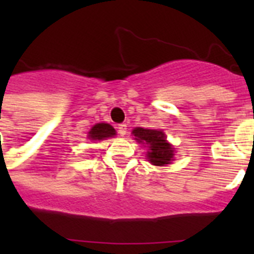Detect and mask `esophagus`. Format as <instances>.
I'll list each match as a JSON object with an SVG mask.
<instances>
[{
    "mask_svg": "<svg viewBox=\"0 0 254 254\" xmlns=\"http://www.w3.org/2000/svg\"><path fill=\"white\" fill-rule=\"evenodd\" d=\"M117 131H118V134H121V136H125V134L127 133V126H126L125 123H122V125H118L117 126Z\"/></svg>",
    "mask_w": 254,
    "mask_h": 254,
    "instance_id": "1",
    "label": "esophagus"
}]
</instances>
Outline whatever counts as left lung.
<instances>
[{"label": "left lung", "instance_id": "obj_1", "mask_svg": "<svg viewBox=\"0 0 254 254\" xmlns=\"http://www.w3.org/2000/svg\"><path fill=\"white\" fill-rule=\"evenodd\" d=\"M133 136L138 142L149 145L150 151L147 152V159L154 165H165L170 164L173 160V149L169 143L165 141V136L161 131L156 129H145V128H134L132 131Z\"/></svg>", "mask_w": 254, "mask_h": 254}]
</instances>
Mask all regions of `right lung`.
Here are the masks:
<instances>
[{"instance_id": "right-lung-1", "label": "right lung", "mask_w": 254, "mask_h": 254, "mask_svg": "<svg viewBox=\"0 0 254 254\" xmlns=\"http://www.w3.org/2000/svg\"><path fill=\"white\" fill-rule=\"evenodd\" d=\"M116 134V129L108 123H98L89 132V138L91 140H103V138L112 137Z\"/></svg>"}]
</instances>
